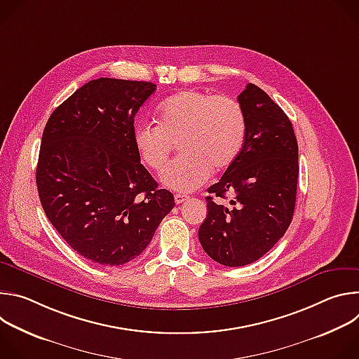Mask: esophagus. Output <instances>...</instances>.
<instances>
[{
    "label": "esophagus",
    "instance_id": "34e87169",
    "mask_svg": "<svg viewBox=\"0 0 359 359\" xmlns=\"http://www.w3.org/2000/svg\"><path fill=\"white\" fill-rule=\"evenodd\" d=\"M187 198H189V196H186V194H182V193H177V194H175V201H176L177 204H180V203L186 201Z\"/></svg>",
    "mask_w": 359,
    "mask_h": 359
}]
</instances>
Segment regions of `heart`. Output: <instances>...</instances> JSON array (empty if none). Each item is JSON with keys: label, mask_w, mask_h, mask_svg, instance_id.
Segmentation results:
<instances>
[{"label": "heart", "mask_w": 359, "mask_h": 359, "mask_svg": "<svg viewBox=\"0 0 359 359\" xmlns=\"http://www.w3.org/2000/svg\"><path fill=\"white\" fill-rule=\"evenodd\" d=\"M156 123L135 128V149L149 169L161 172L177 142L182 155L162 173V182L179 191L196 190L208 182L212 169L229 168L238 156L247 132L238 102L194 89L165 99L156 111Z\"/></svg>", "instance_id": "obj_1"}]
</instances>
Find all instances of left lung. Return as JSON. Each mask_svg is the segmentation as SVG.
Instances as JSON below:
<instances>
[{"mask_svg":"<svg viewBox=\"0 0 359 359\" xmlns=\"http://www.w3.org/2000/svg\"><path fill=\"white\" fill-rule=\"evenodd\" d=\"M247 132L243 147L219 183L209 187L206 220L198 227L203 250L219 264L257 262L287 231L295 208L298 144L284 111L259 86L238 95ZM235 194L231 208L216 198Z\"/></svg>","mask_w":359,"mask_h":359,"instance_id":"left-lung-1","label":"left lung"}]
</instances>
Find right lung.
Masks as SVG:
<instances>
[{
  "label": "right lung",
  "mask_w": 359,
  "mask_h": 359,
  "mask_svg": "<svg viewBox=\"0 0 359 359\" xmlns=\"http://www.w3.org/2000/svg\"><path fill=\"white\" fill-rule=\"evenodd\" d=\"M155 90L151 82L89 81L53 112L42 133V209L72 250L102 266L136 259L175 206L133 143L135 115Z\"/></svg>",
  "instance_id": "obj_1"
}]
</instances>
